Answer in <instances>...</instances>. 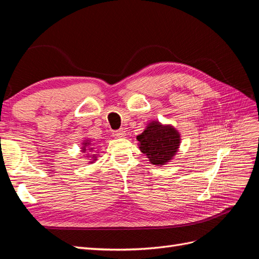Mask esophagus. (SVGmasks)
Returning a JSON list of instances; mask_svg holds the SVG:
<instances>
[{"label":"esophagus","mask_w":259,"mask_h":259,"mask_svg":"<svg viewBox=\"0 0 259 259\" xmlns=\"http://www.w3.org/2000/svg\"><path fill=\"white\" fill-rule=\"evenodd\" d=\"M113 136L115 137H124L125 136V131L123 130H116L113 132Z\"/></svg>","instance_id":"obj_1"}]
</instances>
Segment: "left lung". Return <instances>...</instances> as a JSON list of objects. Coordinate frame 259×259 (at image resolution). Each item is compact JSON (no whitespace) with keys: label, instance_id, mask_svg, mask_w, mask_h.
<instances>
[{"label":"left lung","instance_id":"obj_1","mask_svg":"<svg viewBox=\"0 0 259 259\" xmlns=\"http://www.w3.org/2000/svg\"><path fill=\"white\" fill-rule=\"evenodd\" d=\"M139 149L153 165H164L176 154L179 144V133L170 125H162L153 121L137 136Z\"/></svg>","mask_w":259,"mask_h":259}]
</instances>
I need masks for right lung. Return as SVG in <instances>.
Segmentation results:
<instances>
[{"label": "right lung", "mask_w": 259, "mask_h": 259, "mask_svg": "<svg viewBox=\"0 0 259 259\" xmlns=\"http://www.w3.org/2000/svg\"><path fill=\"white\" fill-rule=\"evenodd\" d=\"M90 143H91V142H90V140H86V142H85V143H83V145H84V147L82 148V149H83V150H82L83 152H84V151H86V150H94V148H90V149H87L88 147H90V145H91ZM95 158H96V155H95V154H94V155L92 156V159H93V161H92V162H94V160H96Z\"/></svg>", "instance_id": "right-lung-1"}]
</instances>
